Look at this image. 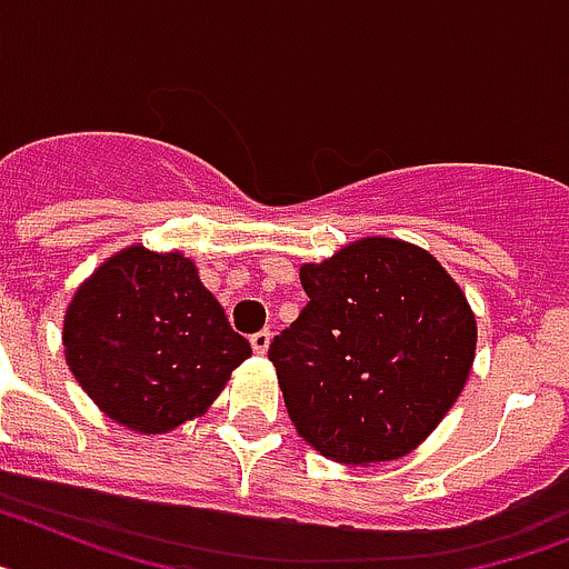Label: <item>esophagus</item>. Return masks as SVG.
<instances>
[{"instance_id": "obj_1", "label": "esophagus", "mask_w": 569, "mask_h": 569, "mask_svg": "<svg viewBox=\"0 0 569 569\" xmlns=\"http://www.w3.org/2000/svg\"><path fill=\"white\" fill-rule=\"evenodd\" d=\"M270 340H273V335H270V328H261V331H256V335L250 337L252 349H256L258 355H264V351L270 349Z\"/></svg>"}]
</instances>
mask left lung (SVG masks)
I'll return each mask as SVG.
<instances>
[{
    "label": "left lung",
    "mask_w": 569,
    "mask_h": 569,
    "mask_svg": "<svg viewBox=\"0 0 569 569\" xmlns=\"http://www.w3.org/2000/svg\"><path fill=\"white\" fill-rule=\"evenodd\" d=\"M308 305L270 360L296 433L342 465L419 448L462 392L477 349L471 305L439 261L360 238L299 270Z\"/></svg>",
    "instance_id": "8db88e82"
}]
</instances>
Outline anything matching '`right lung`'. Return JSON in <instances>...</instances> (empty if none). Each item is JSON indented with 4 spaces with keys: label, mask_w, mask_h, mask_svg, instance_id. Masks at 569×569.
Masks as SVG:
<instances>
[{
    "label": "right lung",
    "mask_w": 569,
    "mask_h": 569,
    "mask_svg": "<svg viewBox=\"0 0 569 569\" xmlns=\"http://www.w3.org/2000/svg\"><path fill=\"white\" fill-rule=\"evenodd\" d=\"M66 363L112 421L168 433L209 410L250 342L182 252L127 247L83 281L63 319Z\"/></svg>",
    "instance_id": "obj_1"
}]
</instances>
